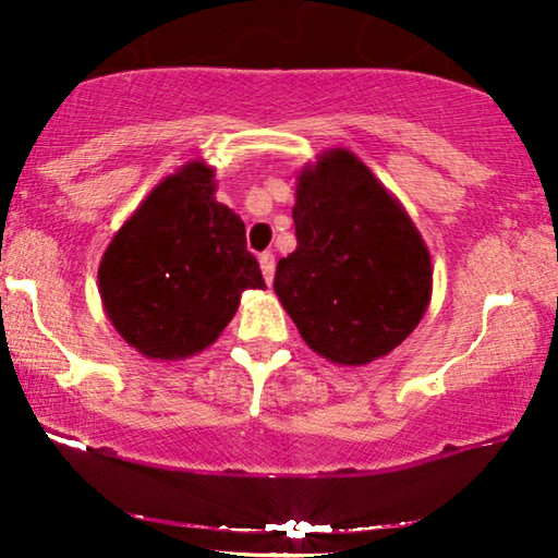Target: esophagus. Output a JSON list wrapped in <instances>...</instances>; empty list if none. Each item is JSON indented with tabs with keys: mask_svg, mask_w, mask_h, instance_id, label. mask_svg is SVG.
I'll return each instance as SVG.
<instances>
[{
	"mask_svg": "<svg viewBox=\"0 0 558 558\" xmlns=\"http://www.w3.org/2000/svg\"><path fill=\"white\" fill-rule=\"evenodd\" d=\"M258 266H262V274H264L266 284H271L274 271H277V262H274V254H262V256H258Z\"/></svg>",
	"mask_w": 558,
	"mask_h": 558,
	"instance_id": "1",
	"label": "esophagus"
}]
</instances>
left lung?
Listing matches in <instances>:
<instances>
[{"mask_svg":"<svg viewBox=\"0 0 558 558\" xmlns=\"http://www.w3.org/2000/svg\"><path fill=\"white\" fill-rule=\"evenodd\" d=\"M296 248L279 258L274 292L302 340L338 365L399 348L432 302L429 248L384 182L332 147L296 174Z\"/></svg>","mask_w":558,"mask_h":558,"instance_id":"obj_1","label":"left lung"}]
</instances>
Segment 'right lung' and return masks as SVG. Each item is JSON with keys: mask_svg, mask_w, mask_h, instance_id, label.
<instances>
[{"mask_svg": "<svg viewBox=\"0 0 558 558\" xmlns=\"http://www.w3.org/2000/svg\"><path fill=\"white\" fill-rule=\"evenodd\" d=\"M203 159L167 174L113 233L98 292L113 330L149 361H185L213 345L246 289H266L246 226L216 201Z\"/></svg>", "mask_w": 558, "mask_h": 558, "instance_id": "1", "label": "right lung"}]
</instances>
